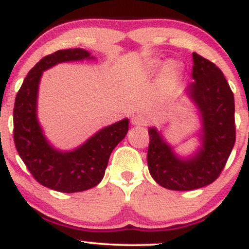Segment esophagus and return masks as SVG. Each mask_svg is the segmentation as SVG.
Listing matches in <instances>:
<instances>
[{"instance_id": "esophagus-1", "label": "esophagus", "mask_w": 249, "mask_h": 249, "mask_svg": "<svg viewBox=\"0 0 249 249\" xmlns=\"http://www.w3.org/2000/svg\"><path fill=\"white\" fill-rule=\"evenodd\" d=\"M131 123H132V125H134V126H145V125H146L148 123V121L144 115L137 113V115H134L132 117V119H131Z\"/></svg>"}]
</instances>
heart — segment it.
Masks as SVG:
<instances>
[{
  "instance_id": "heart-1",
  "label": "heart",
  "mask_w": 249,
  "mask_h": 249,
  "mask_svg": "<svg viewBox=\"0 0 249 249\" xmlns=\"http://www.w3.org/2000/svg\"><path fill=\"white\" fill-rule=\"evenodd\" d=\"M153 67H158L159 65V61H154L152 63ZM182 70H184V67L182 64L178 61H171L168 62L164 68V75L167 78H177L181 75Z\"/></svg>"
}]
</instances>
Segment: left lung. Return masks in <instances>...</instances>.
Returning <instances> with one entry per match:
<instances>
[{
    "instance_id": "8db88e82",
    "label": "left lung",
    "mask_w": 249,
    "mask_h": 249,
    "mask_svg": "<svg viewBox=\"0 0 249 249\" xmlns=\"http://www.w3.org/2000/svg\"><path fill=\"white\" fill-rule=\"evenodd\" d=\"M194 82L188 95L201 116V147L187 158L177 156L157 128H148L147 165L152 178L173 191H192L212 184L224 170L235 144L234 95L222 71L193 53Z\"/></svg>"
}]
</instances>
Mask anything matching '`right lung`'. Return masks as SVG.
I'll list each match as a JSON object with an SVG mask.
<instances>
[{
	"label": "right lung",
	"instance_id": "add662e5",
	"mask_svg": "<svg viewBox=\"0 0 249 249\" xmlns=\"http://www.w3.org/2000/svg\"><path fill=\"white\" fill-rule=\"evenodd\" d=\"M84 49L58 50L39 61L29 71L18 90L14 107V142L19 157L36 181L63 193L95 187L102 181L110 154L128 131V119L102 128L72 151L56 150L43 134L37 121V93L43 71L63 62L92 59Z\"/></svg>",
	"mask_w": 249,
	"mask_h": 249
}]
</instances>
